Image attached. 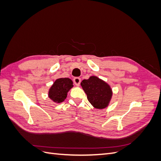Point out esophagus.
I'll return each instance as SVG.
<instances>
[{"mask_svg": "<svg viewBox=\"0 0 161 161\" xmlns=\"http://www.w3.org/2000/svg\"><path fill=\"white\" fill-rule=\"evenodd\" d=\"M73 81H74V83L76 85V86H79L80 83V78L79 77H75L74 79H73Z\"/></svg>", "mask_w": 161, "mask_h": 161, "instance_id": "obj_1", "label": "esophagus"}]
</instances>
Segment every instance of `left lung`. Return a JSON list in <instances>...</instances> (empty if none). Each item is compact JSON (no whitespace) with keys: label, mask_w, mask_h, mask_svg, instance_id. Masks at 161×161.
<instances>
[{"label":"left lung","mask_w":161,"mask_h":161,"mask_svg":"<svg viewBox=\"0 0 161 161\" xmlns=\"http://www.w3.org/2000/svg\"><path fill=\"white\" fill-rule=\"evenodd\" d=\"M80 85L86 94L88 101L95 108L101 109L109 105L113 92L106 82L92 76L89 79L82 80Z\"/></svg>","instance_id":"left-lung-1"}]
</instances>
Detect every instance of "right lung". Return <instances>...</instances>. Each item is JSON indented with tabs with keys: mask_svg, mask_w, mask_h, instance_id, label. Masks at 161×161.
I'll list each match as a JSON object with an SVG mask.
<instances>
[{
	"mask_svg": "<svg viewBox=\"0 0 161 161\" xmlns=\"http://www.w3.org/2000/svg\"><path fill=\"white\" fill-rule=\"evenodd\" d=\"M73 87V82L69 78H60L53 82L48 92V97L53 102L62 103L67 97V93Z\"/></svg>",
	"mask_w": 161,
	"mask_h": 161,
	"instance_id": "add662e5",
	"label": "right lung"
}]
</instances>
